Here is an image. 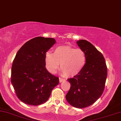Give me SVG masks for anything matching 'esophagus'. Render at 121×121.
I'll return each mask as SVG.
<instances>
[{"label":"esophagus","instance_id":"34e87169","mask_svg":"<svg viewBox=\"0 0 121 121\" xmlns=\"http://www.w3.org/2000/svg\"><path fill=\"white\" fill-rule=\"evenodd\" d=\"M65 80V79L62 78H61V77H60V78H59V82H62V81H64Z\"/></svg>","mask_w":121,"mask_h":121}]
</instances>
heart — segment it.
Segmentation results:
<instances>
[{
  "instance_id": "obj_1",
  "label": "heart",
  "mask_w": 121,
  "mask_h": 121,
  "mask_svg": "<svg viewBox=\"0 0 121 121\" xmlns=\"http://www.w3.org/2000/svg\"><path fill=\"white\" fill-rule=\"evenodd\" d=\"M86 55L81 49L69 46H59L55 48L53 53L48 52L45 55V64L47 70L55 73L60 64L61 72L66 77H74L84 68Z\"/></svg>"
}]
</instances>
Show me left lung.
Instances as JSON below:
<instances>
[{
	"mask_svg": "<svg viewBox=\"0 0 121 121\" xmlns=\"http://www.w3.org/2000/svg\"><path fill=\"white\" fill-rule=\"evenodd\" d=\"M77 44L85 53L86 62L78 74L68 79L70 88L65 97L72 106L82 109L94 104L103 93L108 70L103 55L93 45L85 40Z\"/></svg>",
	"mask_w": 121,
	"mask_h": 121,
	"instance_id": "8db88e82",
	"label": "left lung"
}]
</instances>
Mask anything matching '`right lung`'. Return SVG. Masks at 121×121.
Returning <instances> with one entry per match:
<instances>
[{
	"instance_id": "add662e5",
	"label": "right lung",
	"mask_w": 121,
	"mask_h": 121,
	"mask_svg": "<svg viewBox=\"0 0 121 121\" xmlns=\"http://www.w3.org/2000/svg\"><path fill=\"white\" fill-rule=\"evenodd\" d=\"M56 43L53 38L36 37L18 51L12 62L11 81L19 99L37 106L48 100L59 77L45 68V55Z\"/></svg>"
}]
</instances>
